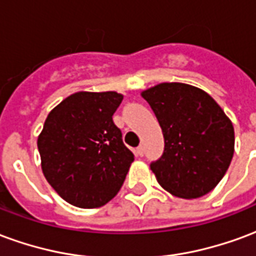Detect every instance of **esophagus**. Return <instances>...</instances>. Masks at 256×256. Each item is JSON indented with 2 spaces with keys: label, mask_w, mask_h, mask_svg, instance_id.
<instances>
[{
  "label": "esophagus",
  "mask_w": 256,
  "mask_h": 256,
  "mask_svg": "<svg viewBox=\"0 0 256 256\" xmlns=\"http://www.w3.org/2000/svg\"><path fill=\"white\" fill-rule=\"evenodd\" d=\"M136 152H137V155L138 156H142L144 155V146H142V145H140L138 148L136 150Z\"/></svg>",
  "instance_id": "esophagus-1"
}]
</instances>
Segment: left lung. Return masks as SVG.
Returning <instances> with one entry per match:
<instances>
[{
	"instance_id": "obj_1",
	"label": "left lung",
	"mask_w": 256,
	"mask_h": 256,
	"mask_svg": "<svg viewBox=\"0 0 256 256\" xmlns=\"http://www.w3.org/2000/svg\"><path fill=\"white\" fill-rule=\"evenodd\" d=\"M159 120L164 152L150 164L162 188L181 198L211 192L234 154V128L218 102L204 90L163 82L141 92Z\"/></svg>"
}]
</instances>
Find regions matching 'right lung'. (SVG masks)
Here are the masks:
<instances>
[{"instance_id":"right-lung-1","label":"right lung","mask_w":256,"mask_h":256,"mask_svg":"<svg viewBox=\"0 0 256 256\" xmlns=\"http://www.w3.org/2000/svg\"><path fill=\"white\" fill-rule=\"evenodd\" d=\"M116 92H78L49 112L38 136L41 168L58 196L79 208H97L120 190L134 155L112 115Z\"/></svg>"}]
</instances>
